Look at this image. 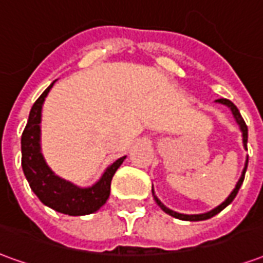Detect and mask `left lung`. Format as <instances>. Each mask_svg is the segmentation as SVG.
<instances>
[{
    "instance_id": "1",
    "label": "left lung",
    "mask_w": 263,
    "mask_h": 263,
    "mask_svg": "<svg viewBox=\"0 0 263 263\" xmlns=\"http://www.w3.org/2000/svg\"><path fill=\"white\" fill-rule=\"evenodd\" d=\"M218 103L221 104H226L227 107H230L232 111V114H234V117H235V120H237L238 125H239V128H241V131H242V142H243V146L247 148V142H248V126H247V124H245V121H243V118L241 117V112L238 111V108L235 107V104L231 103L230 100H227V98H220V100H217ZM247 166H248V159H247V163H245V167H243L242 171V175H241V177H239V180H238L237 186H235V189L232 190V193L228 196V198H227L226 201L222 204H220L217 209L211 210V211H209V213H204V214H194V215H187V214H179V213H176V211H173V210H169L166 205H163V204L160 203V200L156 196H155L154 193V189H152V194H154V198L155 201L158 203V205H159L160 209L163 210L165 213H167L169 215H172V217H175V218H179V220H184V221H203V220H209V218H211V217H214L215 214H218L220 211H222V210L226 209L228 204L232 203V200L235 198V196L238 194V190H239V187H241V184H242L243 182V177H245V172H247Z\"/></svg>"
}]
</instances>
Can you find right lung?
<instances>
[{"mask_svg": "<svg viewBox=\"0 0 263 263\" xmlns=\"http://www.w3.org/2000/svg\"><path fill=\"white\" fill-rule=\"evenodd\" d=\"M53 83L42 92L32 105L28 124L22 132L21 148H22V169L26 180L29 182L32 192L45 205L54 211L67 215H86L96 213L109 197L111 180L117 169L124 162V158L115 160L101 179L91 187L80 189L73 183L66 182L49 169L41 154V112L45 98L50 91Z\"/></svg>", "mask_w": 263, "mask_h": 263, "instance_id": "1", "label": "right lung"}]
</instances>
